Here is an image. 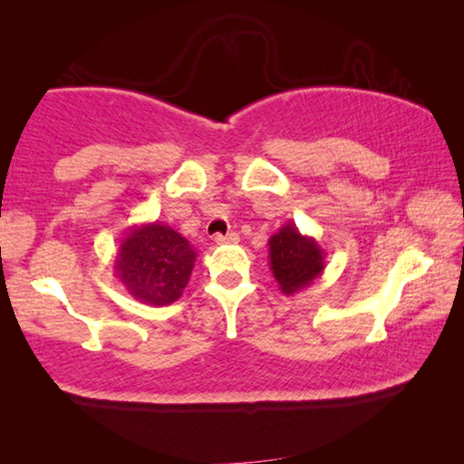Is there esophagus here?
I'll return each mask as SVG.
<instances>
[{"label": "esophagus", "instance_id": "1", "mask_svg": "<svg viewBox=\"0 0 464 464\" xmlns=\"http://www.w3.org/2000/svg\"><path fill=\"white\" fill-rule=\"evenodd\" d=\"M239 235L237 233H227V235H215L217 246H223V243H237Z\"/></svg>", "mask_w": 464, "mask_h": 464}]
</instances>
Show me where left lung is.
Here are the masks:
<instances>
[{
    "instance_id": "obj_1",
    "label": "left lung",
    "mask_w": 464,
    "mask_h": 464,
    "mask_svg": "<svg viewBox=\"0 0 464 464\" xmlns=\"http://www.w3.org/2000/svg\"><path fill=\"white\" fill-rule=\"evenodd\" d=\"M270 270L282 295L293 296L324 276L325 251L315 237L303 235L295 223L282 225L268 239Z\"/></svg>"
}]
</instances>
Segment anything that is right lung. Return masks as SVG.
Instances as JSON below:
<instances>
[{"label":"right lung","instance_id":"1","mask_svg":"<svg viewBox=\"0 0 464 464\" xmlns=\"http://www.w3.org/2000/svg\"><path fill=\"white\" fill-rule=\"evenodd\" d=\"M194 262L196 251L188 239L153 221L129 227L114 256L112 272L135 301L166 307L182 296Z\"/></svg>","mask_w":464,"mask_h":464}]
</instances>
